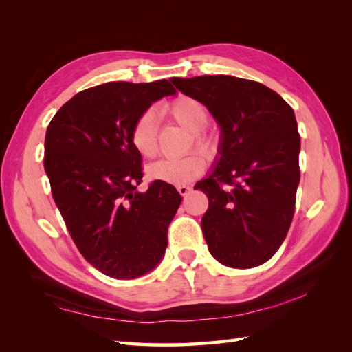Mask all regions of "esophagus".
<instances>
[{
	"mask_svg": "<svg viewBox=\"0 0 352 352\" xmlns=\"http://www.w3.org/2000/svg\"><path fill=\"white\" fill-rule=\"evenodd\" d=\"M177 189H178V192L182 193L183 197H186L190 192L192 188H190V186H188V184H180V186H177Z\"/></svg>",
	"mask_w": 352,
	"mask_h": 352,
	"instance_id": "1",
	"label": "esophagus"
}]
</instances>
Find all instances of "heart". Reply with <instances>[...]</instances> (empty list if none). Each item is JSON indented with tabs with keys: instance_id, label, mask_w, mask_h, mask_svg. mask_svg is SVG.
Here are the masks:
<instances>
[{
	"instance_id": "1",
	"label": "heart",
	"mask_w": 352,
	"mask_h": 352,
	"mask_svg": "<svg viewBox=\"0 0 352 352\" xmlns=\"http://www.w3.org/2000/svg\"><path fill=\"white\" fill-rule=\"evenodd\" d=\"M164 113L192 133L193 145L199 151L206 154L213 151V139L203 130L208 122V111L203 102L190 96H180L164 107ZM130 140L133 148L145 159H154L157 155L159 142H157V116L154 110H145L139 115L131 126ZM204 169V157L199 153H190L182 159H163L157 162L148 168V174L159 182L186 184L195 180Z\"/></svg>"
}]
</instances>
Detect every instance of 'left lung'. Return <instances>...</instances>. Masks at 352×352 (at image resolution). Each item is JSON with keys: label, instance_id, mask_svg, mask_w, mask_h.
Returning <instances> with one entry per match:
<instances>
[{"label": "left lung", "instance_id": "1", "mask_svg": "<svg viewBox=\"0 0 352 352\" xmlns=\"http://www.w3.org/2000/svg\"><path fill=\"white\" fill-rule=\"evenodd\" d=\"M221 126L219 160L197 183L208 198L201 228L212 256L246 269L278 251L295 213L300 133L281 96L258 81L231 76L172 78Z\"/></svg>", "mask_w": 352, "mask_h": 352}]
</instances>
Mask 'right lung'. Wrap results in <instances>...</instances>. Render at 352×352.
Listing matches in <instances>:
<instances>
[{
    "label": "right lung",
    "instance_id": "1",
    "mask_svg": "<svg viewBox=\"0 0 352 352\" xmlns=\"http://www.w3.org/2000/svg\"><path fill=\"white\" fill-rule=\"evenodd\" d=\"M174 94L168 80L89 87L65 102L47 129L43 166L52 198L81 256L111 278L149 272L168 246L182 195L159 180L138 192L142 155L130 133L154 101Z\"/></svg>",
    "mask_w": 352,
    "mask_h": 352
}]
</instances>
